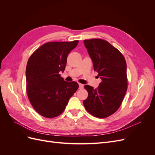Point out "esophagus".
<instances>
[{
  "instance_id": "34e87169",
  "label": "esophagus",
  "mask_w": 155,
  "mask_h": 155,
  "mask_svg": "<svg viewBox=\"0 0 155 155\" xmlns=\"http://www.w3.org/2000/svg\"><path fill=\"white\" fill-rule=\"evenodd\" d=\"M79 88L81 89L84 87V85H83V84H81V83H79Z\"/></svg>"
}]
</instances>
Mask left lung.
Here are the masks:
<instances>
[{"label": "left lung", "instance_id": "left-lung-1", "mask_svg": "<svg viewBox=\"0 0 155 155\" xmlns=\"http://www.w3.org/2000/svg\"><path fill=\"white\" fill-rule=\"evenodd\" d=\"M84 44L101 82L96 88L85 86L88 95L83 105L92 116L107 118L118 110L127 90L125 59L118 49L105 40L86 39Z\"/></svg>", "mask_w": 155, "mask_h": 155}]
</instances>
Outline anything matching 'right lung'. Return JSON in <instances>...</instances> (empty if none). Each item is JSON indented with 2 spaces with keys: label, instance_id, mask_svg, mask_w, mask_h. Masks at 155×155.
Here are the masks:
<instances>
[{
  "label": "right lung",
  "instance_id": "1",
  "mask_svg": "<svg viewBox=\"0 0 155 155\" xmlns=\"http://www.w3.org/2000/svg\"><path fill=\"white\" fill-rule=\"evenodd\" d=\"M71 42H50L33 53L26 68V92L36 112L45 118L58 116L78 89L76 81L67 82L61 77L68 55L78 44Z\"/></svg>",
  "mask_w": 155,
  "mask_h": 155
}]
</instances>
